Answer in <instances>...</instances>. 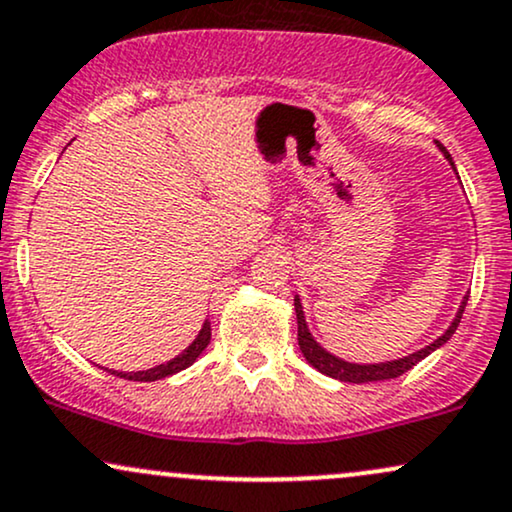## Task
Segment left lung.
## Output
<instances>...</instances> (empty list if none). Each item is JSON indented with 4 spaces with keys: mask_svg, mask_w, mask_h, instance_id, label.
<instances>
[{
    "mask_svg": "<svg viewBox=\"0 0 512 512\" xmlns=\"http://www.w3.org/2000/svg\"><path fill=\"white\" fill-rule=\"evenodd\" d=\"M443 155H446L450 165H453V158L448 155V150L441 146ZM455 170V165H453ZM467 306V297L462 299L458 314H455L453 323H450L446 333L441 335V338L431 342V345H426L424 350L419 352H412L407 354V357L402 359H393V362H381V364H352V362H345V359L335 357V354H330L328 350H323L321 345L314 340V335L309 333V326H306V318H304V311H302V302H299V297H294V311H297V340H299V350L306 357V362H309L314 369L321 371V374H326L330 378H338V381H345V383H371V381H388V378H398L405 374V371H410L414 364L422 362L424 357H429L431 352L438 350L441 345H446L450 340V335L455 333L460 326V318H462V311H465Z\"/></svg>",
    "mask_w": 512,
    "mask_h": 512,
    "instance_id": "left-lung-1",
    "label": "left lung"
}]
</instances>
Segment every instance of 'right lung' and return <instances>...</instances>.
<instances>
[{
    "label": "right lung",
    "mask_w": 512,
    "mask_h": 512,
    "mask_svg": "<svg viewBox=\"0 0 512 512\" xmlns=\"http://www.w3.org/2000/svg\"><path fill=\"white\" fill-rule=\"evenodd\" d=\"M208 342H210V323L206 321L203 323V328L198 330L196 340L191 342V345L186 347L182 354H177V357L170 359L167 364H158V366H153V369H146V371H112L110 369V374L126 378V381H160V378L179 374V371H184L186 366L194 364L196 359L203 354V350L208 347Z\"/></svg>",
    "instance_id": "obj_1"
}]
</instances>
